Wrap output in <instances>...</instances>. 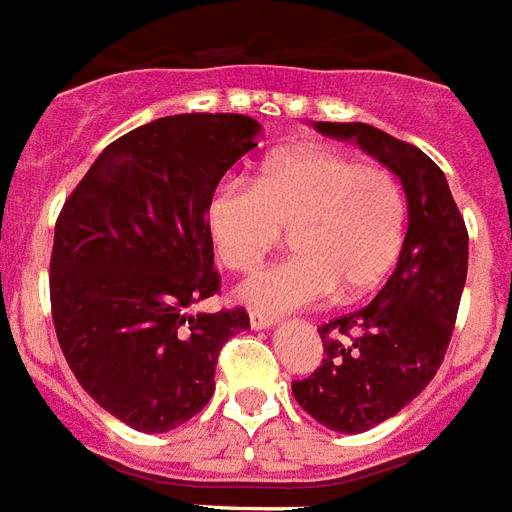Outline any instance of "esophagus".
<instances>
[{
	"label": "esophagus",
	"mask_w": 512,
	"mask_h": 512,
	"mask_svg": "<svg viewBox=\"0 0 512 512\" xmlns=\"http://www.w3.org/2000/svg\"><path fill=\"white\" fill-rule=\"evenodd\" d=\"M249 325L255 327V330H268V327L276 325V317L263 314V311H252V314H249Z\"/></svg>",
	"instance_id": "obj_1"
}]
</instances>
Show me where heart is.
Here are the masks:
<instances>
[{"mask_svg":"<svg viewBox=\"0 0 512 512\" xmlns=\"http://www.w3.org/2000/svg\"><path fill=\"white\" fill-rule=\"evenodd\" d=\"M214 252L228 271H255L284 230L295 257L249 276L239 300L263 314L317 306L330 295L360 298L403 252L408 201L381 166L322 147L290 150L265 163L255 185L222 182L206 204Z\"/></svg>","mask_w":512,"mask_h":512,"instance_id":"1","label":"heart"}]
</instances>
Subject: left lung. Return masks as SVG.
<instances>
[{"instance_id":"1","label":"left lung","mask_w":512,"mask_h":512,"mask_svg":"<svg viewBox=\"0 0 512 512\" xmlns=\"http://www.w3.org/2000/svg\"><path fill=\"white\" fill-rule=\"evenodd\" d=\"M395 171L408 233L395 273L368 306L319 327L325 360L292 395L327 429L357 435L400 413L435 378L467 279V228L429 155L368 123H314Z\"/></svg>"}]
</instances>
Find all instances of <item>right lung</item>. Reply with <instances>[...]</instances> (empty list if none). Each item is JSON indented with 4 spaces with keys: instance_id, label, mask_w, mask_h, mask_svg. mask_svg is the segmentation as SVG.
I'll return each instance as SVG.
<instances>
[{
    "instance_id": "obj_1",
    "label": "right lung",
    "mask_w": 512,
    "mask_h": 512,
    "mask_svg": "<svg viewBox=\"0 0 512 512\" xmlns=\"http://www.w3.org/2000/svg\"><path fill=\"white\" fill-rule=\"evenodd\" d=\"M260 123L233 112L158 117L112 142L58 214L50 306L74 378L139 432H169L214 395L244 308L190 311L220 290L206 204Z\"/></svg>"
}]
</instances>
